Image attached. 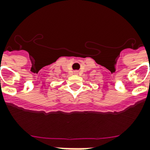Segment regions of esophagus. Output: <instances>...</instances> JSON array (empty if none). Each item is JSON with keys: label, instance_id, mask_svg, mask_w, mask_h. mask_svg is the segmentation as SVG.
I'll use <instances>...</instances> for the list:
<instances>
[{"label": "esophagus", "instance_id": "esophagus-1", "mask_svg": "<svg viewBox=\"0 0 150 150\" xmlns=\"http://www.w3.org/2000/svg\"><path fill=\"white\" fill-rule=\"evenodd\" d=\"M74 73H75V74H76V75H78V74H79V71H74Z\"/></svg>", "mask_w": 150, "mask_h": 150}]
</instances>
